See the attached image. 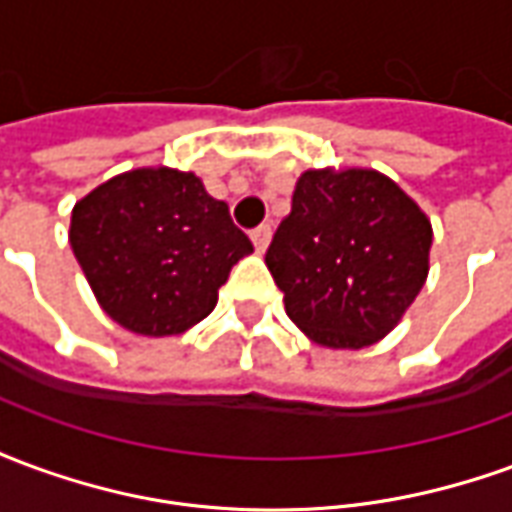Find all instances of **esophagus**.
Returning a JSON list of instances; mask_svg holds the SVG:
<instances>
[{
	"label": "esophagus",
	"instance_id": "obj_1",
	"mask_svg": "<svg viewBox=\"0 0 512 512\" xmlns=\"http://www.w3.org/2000/svg\"><path fill=\"white\" fill-rule=\"evenodd\" d=\"M268 241H271V227L268 224H260L252 230V244H255L257 252H266Z\"/></svg>",
	"mask_w": 512,
	"mask_h": 512
}]
</instances>
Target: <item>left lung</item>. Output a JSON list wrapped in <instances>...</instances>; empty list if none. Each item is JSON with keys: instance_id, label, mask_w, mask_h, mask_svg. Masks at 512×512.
<instances>
[{"instance_id": "left-lung-1", "label": "left lung", "mask_w": 512, "mask_h": 512, "mask_svg": "<svg viewBox=\"0 0 512 512\" xmlns=\"http://www.w3.org/2000/svg\"><path fill=\"white\" fill-rule=\"evenodd\" d=\"M425 213L376 169H310L266 252L285 312L326 348L378 343L428 277Z\"/></svg>"}]
</instances>
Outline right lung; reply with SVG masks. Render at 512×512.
<instances>
[{"label": "right lung", "instance_id": "right-lung-1", "mask_svg": "<svg viewBox=\"0 0 512 512\" xmlns=\"http://www.w3.org/2000/svg\"><path fill=\"white\" fill-rule=\"evenodd\" d=\"M71 246L104 312L147 337L186 332L252 252L194 172L131 169L76 202Z\"/></svg>", "mask_w": 512, "mask_h": 512}]
</instances>
